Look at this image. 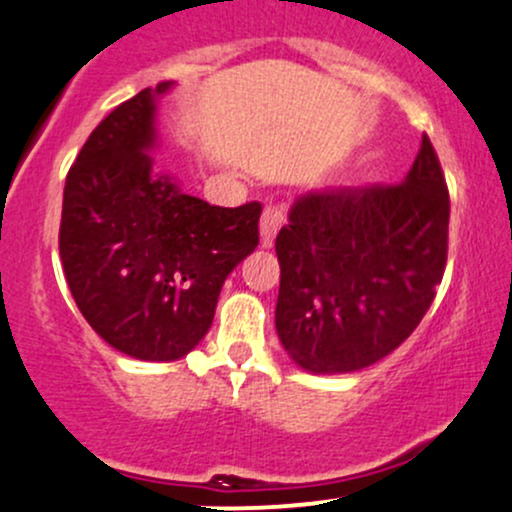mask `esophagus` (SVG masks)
Masks as SVG:
<instances>
[{
    "instance_id": "34e87169",
    "label": "esophagus",
    "mask_w": 512,
    "mask_h": 512,
    "mask_svg": "<svg viewBox=\"0 0 512 512\" xmlns=\"http://www.w3.org/2000/svg\"><path fill=\"white\" fill-rule=\"evenodd\" d=\"M282 221H284V216L277 206H267V209L262 211V218H260V245L262 247H272L274 235H277V230L282 228Z\"/></svg>"
}]
</instances>
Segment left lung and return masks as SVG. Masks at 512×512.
<instances>
[{"instance_id":"8db88e82","label":"left lung","mask_w":512,"mask_h":512,"mask_svg":"<svg viewBox=\"0 0 512 512\" xmlns=\"http://www.w3.org/2000/svg\"><path fill=\"white\" fill-rule=\"evenodd\" d=\"M449 194L430 138L396 187H323L291 204L277 235V323L311 374L391 355L428 313L447 262Z\"/></svg>"}]
</instances>
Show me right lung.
I'll list each match as a JSON object with an SVG mask.
<instances>
[{"mask_svg": "<svg viewBox=\"0 0 512 512\" xmlns=\"http://www.w3.org/2000/svg\"><path fill=\"white\" fill-rule=\"evenodd\" d=\"M160 82L116 106L65 179L60 260L84 320L114 350L174 362L209 333L223 282L260 243L262 204H206L155 172Z\"/></svg>", "mask_w": 512, "mask_h": 512, "instance_id": "obj_1", "label": "right lung"}]
</instances>
